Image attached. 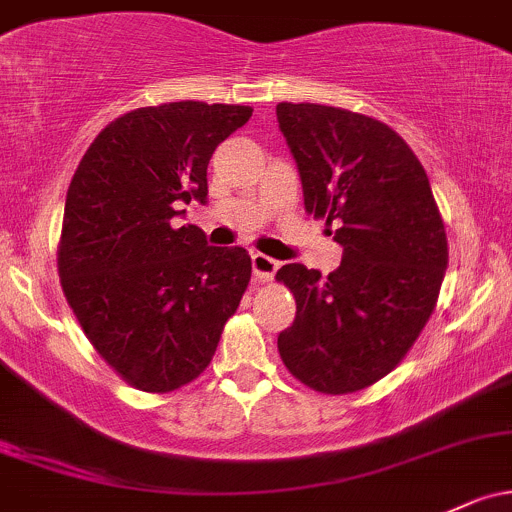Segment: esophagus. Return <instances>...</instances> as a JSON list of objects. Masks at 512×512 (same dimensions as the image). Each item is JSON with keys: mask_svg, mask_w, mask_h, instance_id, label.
<instances>
[{"mask_svg": "<svg viewBox=\"0 0 512 512\" xmlns=\"http://www.w3.org/2000/svg\"><path fill=\"white\" fill-rule=\"evenodd\" d=\"M251 266H254V276L261 280V283H268L278 271V261H273V258L266 254L251 256Z\"/></svg>", "mask_w": 512, "mask_h": 512, "instance_id": "esophagus-1", "label": "esophagus"}]
</instances>
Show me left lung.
<instances>
[{"label": "left lung", "instance_id": "obj_1", "mask_svg": "<svg viewBox=\"0 0 512 512\" xmlns=\"http://www.w3.org/2000/svg\"><path fill=\"white\" fill-rule=\"evenodd\" d=\"M276 114L305 212L344 249L327 278L302 263L276 273L298 307L278 337L280 359L317 393H356L405 359L434 312L449 261L442 214L425 168L388 124L310 102H280Z\"/></svg>", "mask_w": 512, "mask_h": 512}]
</instances>
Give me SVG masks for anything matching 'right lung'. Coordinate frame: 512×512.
<instances>
[{"label":"right lung","mask_w":512,"mask_h":512,"mask_svg":"<svg viewBox=\"0 0 512 512\" xmlns=\"http://www.w3.org/2000/svg\"><path fill=\"white\" fill-rule=\"evenodd\" d=\"M244 104L166 102L107 124L82 156L58 244V276L82 332L129 386L170 393L210 366L251 280L241 246L195 224L214 148L249 122Z\"/></svg>","instance_id":"right-lung-1"}]
</instances>
